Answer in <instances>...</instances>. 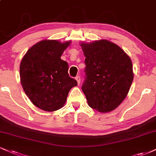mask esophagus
Returning <instances> with one entry per match:
<instances>
[{"label":"esophagus","mask_w":156,"mask_h":156,"mask_svg":"<svg viewBox=\"0 0 156 156\" xmlns=\"http://www.w3.org/2000/svg\"><path fill=\"white\" fill-rule=\"evenodd\" d=\"M75 80H76V82H77V84H80V82H81V78H80V76H76V78H75Z\"/></svg>","instance_id":"esophagus-1"}]
</instances>
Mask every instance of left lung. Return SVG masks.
<instances>
[{"label": "left lung", "mask_w": 156, "mask_h": 156, "mask_svg": "<svg viewBox=\"0 0 156 156\" xmlns=\"http://www.w3.org/2000/svg\"><path fill=\"white\" fill-rule=\"evenodd\" d=\"M80 45L86 58V78L82 90L88 105L101 113L113 111L126 97L133 81L131 58L107 40Z\"/></svg>", "instance_id": "left-lung-1"}]
</instances>
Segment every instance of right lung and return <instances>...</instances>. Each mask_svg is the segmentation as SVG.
<instances>
[{
    "mask_svg": "<svg viewBox=\"0 0 156 156\" xmlns=\"http://www.w3.org/2000/svg\"><path fill=\"white\" fill-rule=\"evenodd\" d=\"M71 40H43L32 45L20 63V81L24 93L41 110L55 111L65 105L69 90L77 82L68 74L69 65L61 59Z\"/></svg>",
    "mask_w": 156,
    "mask_h": 156,
    "instance_id": "right-lung-1",
    "label": "right lung"
}]
</instances>
